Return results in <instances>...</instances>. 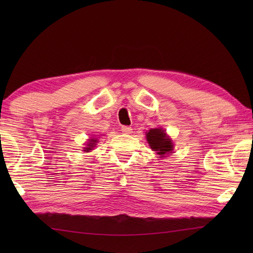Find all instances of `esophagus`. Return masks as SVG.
Masks as SVG:
<instances>
[{
  "instance_id": "1",
  "label": "esophagus",
  "mask_w": 253,
  "mask_h": 253,
  "mask_svg": "<svg viewBox=\"0 0 253 253\" xmlns=\"http://www.w3.org/2000/svg\"><path fill=\"white\" fill-rule=\"evenodd\" d=\"M121 129L123 133H131L132 131V128L130 126H122Z\"/></svg>"
}]
</instances>
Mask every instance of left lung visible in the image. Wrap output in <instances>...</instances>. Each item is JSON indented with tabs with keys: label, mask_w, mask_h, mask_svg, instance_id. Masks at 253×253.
<instances>
[{
	"label": "left lung",
	"mask_w": 253,
	"mask_h": 253,
	"mask_svg": "<svg viewBox=\"0 0 253 253\" xmlns=\"http://www.w3.org/2000/svg\"><path fill=\"white\" fill-rule=\"evenodd\" d=\"M146 135L150 148L157 152L160 158H165L173 151L174 143L162 128H152Z\"/></svg>",
	"instance_id": "obj_1"
}]
</instances>
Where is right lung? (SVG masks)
Masks as SVG:
<instances>
[{
  "label": "right lung",
  "mask_w": 253,
  "mask_h": 253,
  "mask_svg": "<svg viewBox=\"0 0 253 253\" xmlns=\"http://www.w3.org/2000/svg\"><path fill=\"white\" fill-rule=\"evenodd\" d=\"M96 143H98V139L96 138H91L89 139V142L87 144V147H84V152H90L91 150H93V148L96 146Z\"/></svg>",
  "instance_id": "obj_1"
}]
</instances>
